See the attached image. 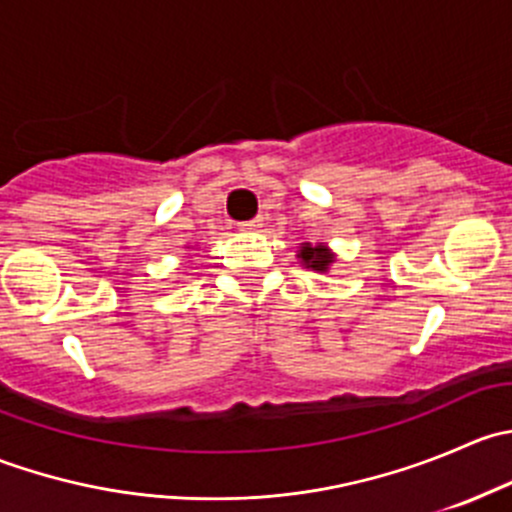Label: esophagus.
Returning <instances> with one entry per match:
<instances>
[{"label":"esophagus","mask_w":512,"mask_h":512,"mask_svg":"<svg viewBox=\"0 0 512 512\" xmlns=\"http://www.w3.org/2000/svg\"><path fill=\"white\" fill-rule=\"evenodd\" d=\"M260 227H262V218H252V220H245V223L237 225V230L255 232V230H260Z\"/></svg>","instance_id":"obj_1"}]
</instances>
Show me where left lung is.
<instances>
[{"instance_id": "left-lung-1", "label": "left lung", "mask_w": 512, "mask_h": 512, "mask_svg": "<svg viewBox=\"0 0 512 512\" xmlns=\"http://www.w3.org/2000/svg\"><path fill=\"white\" fill-rule=\"evenodd\" d=\"M297 257L302 260V265L307 267V270H314V272H327L329 265L334 262V252L329 250L324 242H317V245H312V242H302Z\"/></svg>"}]
</instances>
